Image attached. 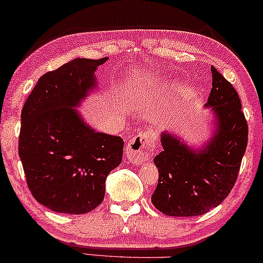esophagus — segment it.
<instances>
[{"label": "esophagus", "mask_w": 263, "mask_h": 263, "mask_svg": "<svg viewBox=\"0 0 263 263\" xmlns=\"http://www.w3.org/2000/svg\"><path fill=\"white\" fill-rule=\"evenodd\" d=\"M156 147L155 133L146 131L139 133L128 140L125 147V156L131 163L140 164L154 155Z\"/></svg>", "instance_id": "esophagus-1"}]
</instances>
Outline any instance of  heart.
Segmentation results:
<instances>
[{"mask_svg": "<svg viewBox=\"0 0 263 263\" xmlns=\"http://www.w3.org/2000/svg\"><path fill=\"white\" fill-rule=\"evenodd\" d=\"M151 91V81L147 79L138 80L130 91V98L133 100H139Z\"/></svg>", "mask_w": 263, "mask_h": 263, "instance_id": "heart-1", "label": "heart"}]
</instances>
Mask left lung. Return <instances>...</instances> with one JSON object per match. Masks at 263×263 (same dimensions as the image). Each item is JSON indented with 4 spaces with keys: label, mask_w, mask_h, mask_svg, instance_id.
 <instances>
[{
    "label": "left lung",
    "mask_w": 263,
    "mask_h": 263,
    "mask_svg": "<svg viewBox=\"0 0 263 263\" xmlns=\"http://www.w3.org/2000/svg\"><path fill=\"white\" fill-rule=\"evenodd\" d=\"M213 88L205 104L216 128L202 150L162 133L163 151L155 157L159 177L152 204L169 216H199L224 201L236 182L248 142V124L233 85L211 66Z\"/></svg>",
    "instance_id": "8db88e82"
}]
</instances>
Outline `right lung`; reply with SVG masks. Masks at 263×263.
Listing matches in <instances>:
<instances>
[{"label":"right lung","mask_w":263,"mask_h":263,"mask_svg":"<svg viewBox=\"0 0 263 263\" xmlns=\"http://www.w3.org/2000/svg\"><path fill=\"white\" fill-rule=\"evenodd\" d=\"M107 58H78L39 79L21 113L18 155L31 195L61 214L79 215L103 202L109 172L121 163L120 137L96 132L73 107L97 87Z\"/></svg>","instance_id":"obj_1"}]
</instances>
